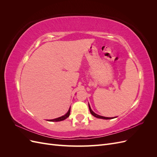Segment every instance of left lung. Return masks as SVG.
Listing matches in <instances>:
<instances>
[{
    "instance_id": "1",
    "label": "left lung",
    "mask_w": 157,
    "mask_h": 157,
    "mask_svg": "<svg viewBox=\"0 0 157 157\" xmlns=\"http://www.w3.org/2000/svg\"><path fill=\"white\" fill-rule=\"evenodd\" d=\"M88 106H89V109H90V113H91L92 115L94 117H95L98 118H102V119H111V118H113V117H112V118H110V117H102V116H100V115H97V114L95 113L92 110L91 107H90V105H88Z\"/></svg>"
}]
</instances>
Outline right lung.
<instances>
[{
  "label": "right lung",
  "mask_w": 157,
  "mask_h": 157,
  "mask_svg": "<svg viewBox=\"0 0 157 157\" xmlns=\"http://www.w3.org/2000/svg\"><path fill=\"white\" fill-rule=\"evenodd\" d=\"M70 111H71V108H69L68 112L65 114V115L62 116V117H60L59 118H55V119H52V120H49L48 121H52V122H59V121H63L65 119H66V118H68L69 115H70Z\"/></svg>",
  "instance_id": "right-lung-1"
}]
</instances>
